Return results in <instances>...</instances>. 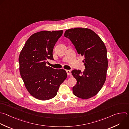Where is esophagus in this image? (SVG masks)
<instances>
[{"mask_svg":"<svg viewBox=\"0 0 129 129\" xmlns=\"http://www.w3.org/2000/svg\"><path fill=\"white\" fill-rule=\"evenodd\" d=\"M66 72L67 73L68 75H71V71L70 70H66Z\"/></svg>","mask_w":129,"mask_h":129,"instance_id":"esophagus-1","label":"esophagus"}]
</instances>
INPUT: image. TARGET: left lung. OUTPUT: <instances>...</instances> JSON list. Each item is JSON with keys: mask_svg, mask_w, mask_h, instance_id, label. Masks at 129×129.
<instances>
[{"mask_svg": "<svg viewBox=\"0 0 129 129\" xmlns=\"http://www.w3.org/2000/svg\"><path fill=\"white\" fill-rule=\"evenodd\" d=\"M65 37L73 44L77 53L84 58L83 72L74 69L72 75L77 83L72 88L75 96L87 99L95 96L105 81L108 67L107 50L100 37L88 28H75L67 30Z\"/></svg>", "mask_w": 129, "mask_h": 129, "instance_id": "8db88e82", "label": "left lung"}]
</instances>
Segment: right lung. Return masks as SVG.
Listing matches in <instances>:
<instances>
[{
	"instance_id": "add662e5",
	"label": "right lung",
	"mask_w": 129,
	"mask_h": 129,
	"mask_svg": "<svg viewBox=\"0 0 129 129\" xmlns=\"http://www.w3.org/2000/svg\"><path fill=\"white\" fill-rule=\"evenodd\" d=\"M63 30L42 31L32 34L26 42L19 58L20 72L26 88L35 98L47 100L55 97L67 74L62 69L47 66L54 60L53 51Z\"/></svg>"
}]
</instances>
